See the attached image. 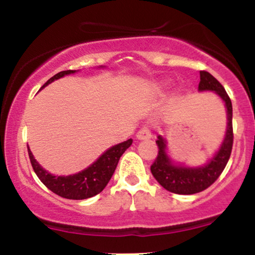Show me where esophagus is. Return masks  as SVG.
Instances as JSON below:
<instances>
[{
  "mask_svg": "<svg viewBox=\"0 0 255 255\" xmlns=\"http://www.w3.org/2000/svg\"><path fill=\"white\" fill-rule=\"evenodd\" d=\"M151 136H152V134H151V130H150V128L148 127H142V128H140L139 130H137V133H136V137L139 140H147V139H151Z\"/></svg>",
  "mask_w": 255,
  "mask_h": 255,
  "instance_id": "obj_1",
  "label": "esophagus"
}]
</instances>
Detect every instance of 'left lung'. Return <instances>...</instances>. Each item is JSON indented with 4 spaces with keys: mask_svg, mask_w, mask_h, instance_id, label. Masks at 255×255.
Instances as JSON below:
<instances>
[{
    "mask_svg": "<svg viewBox=\"0 0 255 255\" xmlns=\"http://www.w3.org/2000/svg\"><path fill=\"white\" fill-rule=\"evenodd\" d=\"M199 91H215L225 102L228 113L227 134L216 156L201 168H184L172 164L165 152V140L158 136L156 140L158 154L151 165V172L163 188L175 194H195L209 188L223 172L233 150V105L227 91L217 79L206 71H200Z\"/></svg>",
    "mask_w": 255,
    "mask_h": 255,
    "instance_id": "1",
    "label": "left lung"
}]
</instances>
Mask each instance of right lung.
<instances>
[{
	"mask_svg": "<svg viewBox=\"0 0 255 255\" xmlns=\"http://www.w3.org/2000/svg\"><path fill=\"white\" fill-rule=\"evenodd\" d=\"M75 71H62L54 77L49 79L43 87L52 83L56 79H60L67 74H72ZM133 140L128 139L127 141L121 142V144L113 146L107 152H104L101 157L93 163L92 165L85 169L81 172L75 175H69V176H54L49 174L48 171L37 163L31 153L30 148L28 150V157L33 168L34 172L42 182L54 192L55 194L66 199H72V200H83L91 197H95L98 193H101L105 188L108 182L113 176L116 166L120 160V157L124 154V152L131 145Z\"/></svg>",
	"mask_w": 255,
	"mask_h": 255,
	"instance_id": "add662e5",
	"label": "right lung"
}]
</instances>
